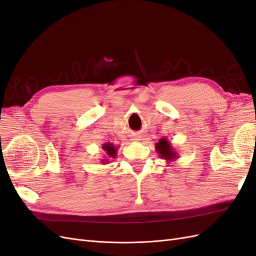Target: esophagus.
Returning <instances> with one entry per match:
<instances>
[{
  "label": "esophagus",
  "mask_w": 256,
  "mask_h": 256,
  "mask_svg": "<svg viewBox=\"0 0 256 256\" xmlns=\"http://www.w3.org/2000/svg\"><path fill=\"white\" fill-rule=\"evenodd\" d=\"M134 141H140V140H141V138H134Z\"/></svg>",
  "instance_id": "esophagus-1"
}]
</instances>
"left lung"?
<instances>
[{"mask_svg":"<svg viewBox=\"0 0 256 256\" xmlns=\"http://www.w3.org/2000/svg\"><path fill=\"white\" fill-rule=\"evenodd\" d=\"M156 150L159 154V157L164 159L166 162L175 161L178 158L177 152L173 148V146L166 138H161L156 144Z\"/></svg>","mask_w":256,"mask_h":256,"instance_id":"obj_1","label":"left lung"}]
</instances>
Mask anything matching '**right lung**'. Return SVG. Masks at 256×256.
<instances>
[{"mask_svg": "<svg viewBox=\"0 0 256 256\" xmlns=\"http://www.w3.org/2000/svg\"><path fill=\"white\" fill-rule=\"evenodd\" d=\"M102 150L106 152V156L104 159H102V164H106L111 159H114L116 157V154H118V147L112 143H104L102 145Z\"/></svg>", "mask_w": 256, "mask_h": 256, "instance_id": "obj_1", "label": "right lung"}]
</instances>
